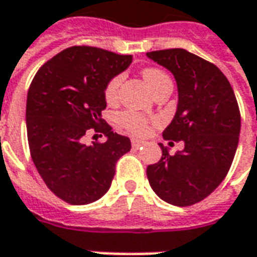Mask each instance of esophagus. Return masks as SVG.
<instances>
[{"label":"esophagus","mask_w":257,"mask_h":257,"mask_svg":"<svg viewBox=\"0 0 257 257\" xmlns=\"http://www.w3.org/2000/svg\"><path fill=\"white\" fill-rule=\"evenodd\" d=\"M143 145H145V142H143V140L132 139V147H134V149H139V147H142Z\"/></svg>","instance_id":"esophagus-1"}]
</instances>
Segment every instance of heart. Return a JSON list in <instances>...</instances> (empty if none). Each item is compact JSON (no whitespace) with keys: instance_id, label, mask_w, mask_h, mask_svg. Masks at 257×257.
I'll use <instances>...</instances> for the list:
<instances>
[{"instance_id":"b5f03b06","label":"heart","mask_w":257,"mask_h":257,"mask_svg":"<svg viewBox=\"0 0 257 257\" xmlns=\"http://www.w3.org/2000/svg\"><path fill=\"white\" fill-rule=\"evenodd\" d=\"M122 74H117L112 78L108 79V82L104 86V99H106L107 103L115 101L118 96V90H119V86H121V82H122ZM143 78H145V81L149 85L151 92H154L164 82L171 81L169 77L162 70L154 67H149L143 70ZM115 119H117V123L123 131H126L128 134L135 135V136H143V135H146L150 131L151 123L156 122V119L147 117V115H143L140 112L134 111V110H123V111L118 112Z\"/></svg>"}]
</instances>
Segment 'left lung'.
Segmentation results:
<instances>
[{"mask_svg":"<svg viewBox=\"0 0 257 257\" xmlns=\"http://www.w3.org/2000/svg\"><path fill=\"white\" fill-rule=\"evenodd\" d=\"M175 75L179 103L164 139L183 142L171 156L162 145L160 161L147 167L151 189L176 206L206 198L226 178L237 151L241 114L231 85L215 64L180 49L147 53Z\"/></svg>","mask_w":257,"mask_h":257,"instance_id":"left-lung-1","label":"left lung"}]
</instances>
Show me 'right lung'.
<instances>
[{"instance_id":"1","label":"right lung","mask_w":257,"mask_h":257,"mask_svg":"<svg viewBox=\"0 0 257 257\" xmlns=\"http://www.w3.org/2000/svg\"><path fill=\"white\" fill-rule=\"evenodd\" d=\"M131 63L132 55L75 45L42 64L31 81L26 106L31 158L48 189L67 204L101 198L119 157L131 150V140L101 118L104 86ZM89 132L107 140L85 145Z\"/></svg>"}]
</instances>
